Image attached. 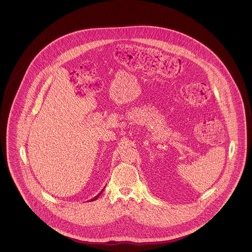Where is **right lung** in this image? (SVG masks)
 <instances>
[{
  "label": "right lung",
  "mask_w": 252,
  "mask_h": 252,
  "mask_svg": "<svg viewBox=\"0 0 252 252\" xmlns=\"http://www.w3.org/2000/svg\"><path fill=\"white\" fill-rule=\"evenodd\" d=\"M103 191H104V189H103V190H102V191H101V192H99V193H98V194H97V195H96L95 197H94V198H93V199H92V200H91V201H94V200H95V199H97V197H98V196H99V195H100V194H101V193H102V192H103Z\"/></svg>",
  "instance_id": "obj_1"
}]
</instances>
